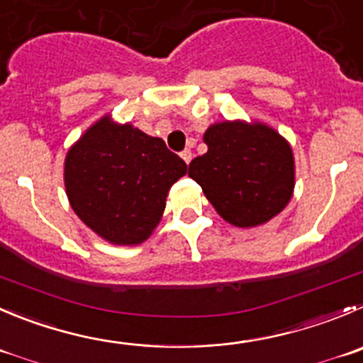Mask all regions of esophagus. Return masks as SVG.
<instances>
[{"instance_id":"34e87169","label":"esophagus","mask_w":363,"mask_h":363,"mask_svg":"<svg viewBox=\"0 0 363 363\" xmlns=\"http://www.w3.org/2000/svg\"><path fill=\"white\" fill-rule=\"evenodd\" d=\"M182 158H184V160H185V164H189V162L192 160V151L191 150L182 151Z\"/></svg>"}]
</instances>
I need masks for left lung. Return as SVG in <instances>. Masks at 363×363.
Returning <instances> with one entry per match:
<instances>
[{
    "instance_id": "left-lung-1",
    "label": "left lung",
    "mask_w": 363,
    "mask_h": 363,
    "mask_svg": "<svg viewBox=\"0 0 363 363\" xmlns=\"http://www.w3.org/2000/svg\"><path fill=\"white\" fill-rule=\"evenodd\" d=\"M208 146L189 164V176L224 220L253 228L278 216L294 192L291 144L262 123L224 121L203 137Z\"/></svg>"
}]
</instances>
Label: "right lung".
Masks as SVG:
<instances>
[{"mask_svg":"<svg viewBox=\"0 0 363 363\" xmlns=\"http://www.w3.org/2000/svg\"><path fill=\"white\" fill-rule=\"evenodd\" d=\"M185 172L164 140L105 116L67 151L64 182L72 210L94 233L135 246L153 233L169 189Z\"/></svg>","mask_w":363,"mask_h":363,"instance_id":"obj_1","label":"right lung"}]
</instances>
